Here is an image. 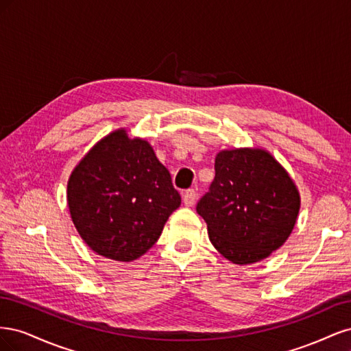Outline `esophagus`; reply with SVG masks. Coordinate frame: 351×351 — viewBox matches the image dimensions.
Returning <instances> with one entry per match:
<instances>
[{
    "label": "esophagus",
    "mask_w": 351,
    "mask_h": 351,
    "mask_svg": "<svg viewBox=\"0 0 351 351\" xmlns=\"http://www.w3.org/2000/svg\"><path fill=\"white\" fill-rule=\"evenodd\" d=\"M196 196H197V192L195 189H187L184 195H183V202L186 206H193L195 202H196Z\"/></svg>",
    "instance_id": "esophagus-1"
}]
</instances>
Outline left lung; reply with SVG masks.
Listing matches in <instances>:
<instances>
[{"instance_id": "8db88e82", "label": "left lung", "mask_w": 351, "mask_h": 351, "mask_svg": "<svg viewBox=\"0 0 351 351\" xmlns=\"http://www.w3.org/2000/svg\"><path fill=\"white\" fill-rule=\"evenodd\" d=\"M300 196L285 169L262 149L222 151L215 178L196 205L209 240L232 263L259 262L289 239Z\"/></svg>"}]
</instances>
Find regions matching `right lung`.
Returning <instances> with one entry per match:
<instances>
[{"mask_svg": "<svg viewBox=\"0 0 351 351\" xmlns=\"http://www.w3.org/2000/svg\"><path fill=\"white\" fill-rule=\"evenodd\" d=\"M67 202L74 226L93 252L130 262L154 246L182 197L151 145L117 130L73 169Z\"/></svg>", "mask_w": 351, "mask_h": 351, "instance_id": "obj_1", "label": "right lung"}]
</instances>
